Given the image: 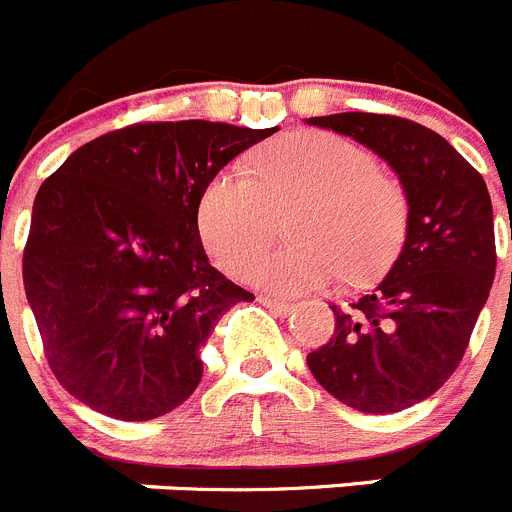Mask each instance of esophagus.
Segmentation results:
<instances>
[{
  "label": "esophagus",
  "mask_w": 512,
  "mask_h": 512,
  "mask_svg": "<svg viewBox=\"0 0 512 512\" xmlns=\"http://www.w3.org/2000/svg\"><path fill=\"white\" fill-rule=\"evenodd\" d=\"M259 302L264 307H269V310L274 312V315H289V312H292V305H289V302H284V300H277V297L259 295Z\"/></svg>",
  "instance_id": "34e87169"
}]
</instances>
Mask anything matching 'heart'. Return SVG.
I'll return each instance as SVG.
<instances>
[{"label": "heart", "mask_w": 512, "mask_h": 512, "mask_svg": "<svg viewBox=\"0 0 512 512\" xmlns=\"http://www.w3.org/2000/svg\"><path fill=\"white\" fill-rule=\"evenodd\" d=\"M282 248L248 256L238 277L282 295L312 292L341 274L359 282L392 259L405 228V202L392 179L379 174L372 153L325 130L271 140L205 184L197 230L223 269L269 241L284 215Z\"/></svg>", "instance_id": "b5f03b06"}]
</instances>
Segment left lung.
Here are the masks:
<instances>
[{"mask_svg":"<svg viewBox=\"0 0 512 512\" xmlns=\"http://www.w3.org/2000/svg\"><path fill=\"white\" fill-rule=\"evenodd\" d=\"M359 140L395 171L408 200L405 243L374 289L330 305L336 330L307 354L320 387L361 413L413 408L456 372L495 279L487 184L449 140L372 112L310 117Z\"/></svg>","mask_w":512,"mask_h":512,"instance_id":"8db88e82","label":"left lung"}]
</instances>
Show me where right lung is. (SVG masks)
Segmentation results:
<instances>
[{
  "label": "right lung",
  "instance_id": "obj_1",
  "mask_svg": "<svg viewBox=\"0 0 512 512\" xmlns=\"http://www.w3.org/2000/svg\"><path fill=\"white\" fill-rule=\"evenodd\" d=\"M277 130L140 122L76 148L40 184L22 282L45 359L76 400L153 420L197 390L215 323L253 300L207 259L200 194Z\"/></svg>",
  "mask_w": 512,
  "mask_h": 512
}]
</instances>
